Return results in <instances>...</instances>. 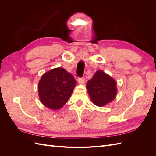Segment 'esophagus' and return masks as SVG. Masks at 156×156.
<instances>
[{
  "instance_id": "esophagus-1",
  "label": "esophagus",
  "mask_w": 156,
  "mask_h": 156,
  "mask_svg": "<svg viewBox=\"0 0 156 156\" xmlns=\"http://www.w3.org/2000/svg\"><path fill=\"white\" fill-rule=\"evenodd\" d=\"M78 83L80 84H83L84 83V78H79L78 79Z\"/></svg>"
}]
</instances>
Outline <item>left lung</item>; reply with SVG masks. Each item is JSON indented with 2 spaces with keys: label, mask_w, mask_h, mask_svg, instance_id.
I'll use <instances>...</instances> for the list:
<instances>
[{
  "label": "left lung",
  "mask_w": 156,
  "mask_h": 156,
  "mask_svg": "<svg viewBox=\"0 0 156 156\" xmlns=\"http://www.w3.org/2000/svg\"><path fill=\"white\" fill-rule=\"evenodd\" d=\"M88 93L93 103L105 106L115 100L117 94L116 82L109 75L98 70L87 84Z\"/></svg>",
  "instance_id": "obj_1"
}]
</instances>
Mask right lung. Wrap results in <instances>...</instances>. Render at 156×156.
Segmentation results:
<instances>
[{"label":"right lung","mask_w":156,"mask_h":156,"mask_svg":"<svg viewBox=\"0 0 156 156\" xmlns=\"http://www.w3.org/2000/svg\"><path fill=\"white\" fill-rule=\"evenodd\" d=\"M77 82L73 75L63 68L45 72L38 83L41 103L51 110H58L69 99Z\"/></svg>","instance_id":"obj_1"}]
</instances>
